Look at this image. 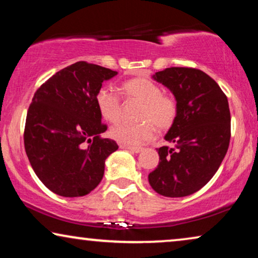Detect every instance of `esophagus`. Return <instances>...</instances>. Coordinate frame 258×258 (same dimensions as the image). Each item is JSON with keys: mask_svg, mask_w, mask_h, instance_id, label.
I'll use <instances>...</instances> for the list:
<instances>
[{"mask_svg": "<svg viewBox=\"0 0 258 258\" xmlns=\"http://www.w3.org/2000/svg\"><path fill=\"white\" fill-rule=\"evenodd\" d=\"M119 148H121V149H126V150H129L130 153H135V154H139L143 150L142 148H140V147H128V146H123V144H121Z\"/></svg>", "mask_w": 258, "mask_h": 258, "instance_id": "esophagus-1", "label": "esophagus"}]
</instances>
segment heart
<instances>
[{
  "label": "heart",
  "mask_w": 258,
  "mask_h": 258,
  "mask_svg": "<svg viewBox=\"0 0 258 258\" xmlns=\"http://www.w3.org/2000/svg\"><path fill=\"white\" fill-rule=\"evenodd\" d=\"M126 96L130 100L143 104L139 124L119 123L110 129V135L123 146L140 147L149 142L156 135V126L165 130L174 124L177 117L178 105L170 94L162 93V89L146 77H135L123 84ZM95 103L104 119L118 122L122 118V102L117 93L103 87L96 93Z\"/></svg>",
  "instance_id": "1"
}]
</instances>
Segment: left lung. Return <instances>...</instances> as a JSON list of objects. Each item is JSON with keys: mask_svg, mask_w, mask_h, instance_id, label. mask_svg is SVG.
<instances>
[{"mask_svg": "<svg viewBox=\"0 0 258 258\" xmlns=\"http://www.w3.org/2000/svg\"><path fill=\"white\" fill-rule=\"evenodd\" d=\"M153 79L171 91L178 111L164 136L172 148L157 149L160 162L148 179L162 196H189L213 178L228 151V98L209 75L195 68L171 67Z\"/></svg>", "mask_w": 258, "mask_h": 258, "instance_id": "8db88e82", "label": "left lung"}]
</instances>
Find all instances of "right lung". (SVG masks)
<instances>
[{
  "label": "right lung",
  "instance_id": "right-lung-1",
  "mask_svg": "<svg viewBox=\"0 0 258 258\" xmlns=\"http://www.w3.org/2000/svg\"><path fill=\"white\" fill-rule=\"evenodd\" d=\"M117 72L76 62L52 75L35 93L27 112L24 148L35 174L63 197L88 195L100 184L104 163L118 149L95 103L102 83Z\"/></svg>",
  "mask_w": 258,
  "mask_h": 258
}]
</instances>
